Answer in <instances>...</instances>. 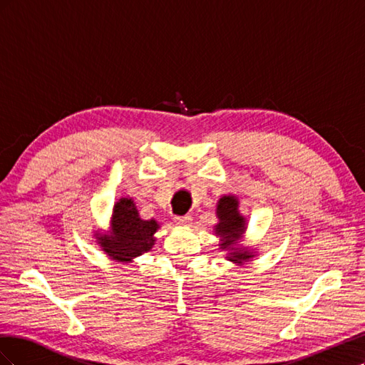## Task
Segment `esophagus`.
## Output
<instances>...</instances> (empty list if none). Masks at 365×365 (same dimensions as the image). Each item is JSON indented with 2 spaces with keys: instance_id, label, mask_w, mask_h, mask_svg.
<instances>
[{
  "instance_id": "34e87169",
  "label": "esophagus",
  "mask_w": 365,
  "mask_h": 365,
  "mask_svg": "<svg viewBox=\"0 0 365 365\" xmlns=\"http://www.w3.org/2000/svg\"><path fill=\"white\" fill-rule=\"evenodd\" d=\"M175 222L178 225H189L192 222V216L185 215V216H175Z\"/></svg>"
}]
</instances>
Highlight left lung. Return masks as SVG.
I'll return each instance as SVG.
<instances>
[{"mask_svg":"<svg viewBox=\"0 0 365 365\" xmlns=\"http://www.w3.org/2000/svg\"><path fill=\"white\" fill-rule=\"evenodd\" d=\"M217 217L219 224L216 225V233L224 239L220 248L231 250L230 260L242 263V260L252 257L248 251L235 248V239H237L242 231L245 230V219L237 212V200L235 196H224L220 197L217 204Z\"/></svg>","mask_w":365,"mask_h":365,"instance_id":"left-lung-1","label":"left lung"}]
</instances>
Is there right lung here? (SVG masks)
I'll return each mask as SVG.
<instances>
[{"instance_id":"right-lung-1","label":"right lung","mask_w":365,"mask_h":365,"mask_svg":"<svg viewBox=\"0 0 365 365\" xmlns=\"http://www.w3.org/2000/svg\"><path fill=\"white\" fill-rule=\"evenodd\" d=\"M158 228L155 220H143L132 200L121 197L114 207L113 236L98 237L108 256L118 262H130L153 245V233Z\"/></svg>"}]
</instances>
